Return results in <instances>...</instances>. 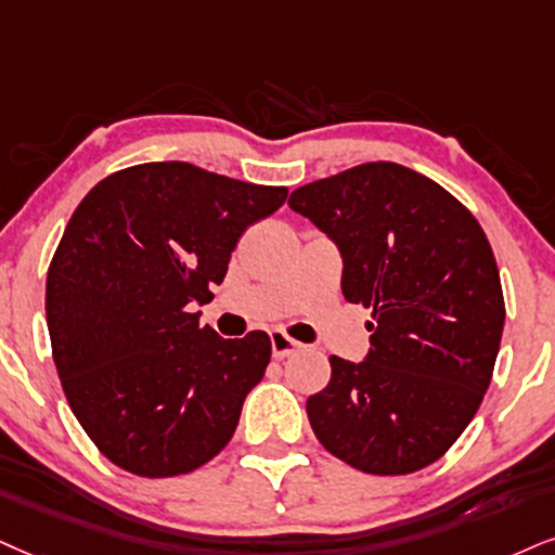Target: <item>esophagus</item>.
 <instances>
[{"label":"esophagus","instance_id":"obj_1","mask_svg":"<svg viewBox=\"0 0 555 555\" xmlns=\"http://www.w3.org/2000/svg\"><path fill=\"white\" fill-rule=\"evenodd\" d=\"M270 341H272V354H275V358H288V354L300 350V341L288 337V334L280 330L270 334Z\"/></svg>","mask_w":555,"mask_h":555}]
</instances>
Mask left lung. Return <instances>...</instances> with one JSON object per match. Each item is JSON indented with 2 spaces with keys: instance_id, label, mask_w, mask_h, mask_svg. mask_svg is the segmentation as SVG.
Listing matches in <instances>:
<instances>
[{
  "instance_id": "left-lung-1",
  "label": "left lung",
  "mask_w": 555,
  "mask_h": 555,
  "mask_svg": "<svg viewBox=\"0 0 555 555\" xmlns=\"http://www.w3.org/2000/svg\"><path fill=\"white\" fill-rule=\"evenodd\" d=\"M288 205L339 246L341 293L373 309L362 362L332 354L309 396L319 442L375 476L427 468L487 393L504 330L491 244L448 190L393 162H367L293 190Z\"/></svg>"
}]
</instances>
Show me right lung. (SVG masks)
<instances>
[{"label": "right lung", "mask_w": 555, "mask_h": 555, "mask_svg": "<svg viewBox=\"0 0 555 555\" xmlns=\"http://www.w3.org/2000/svg\"><path fill=\"white\" fill-rule=\"evenodd\" d=\"M285 197L152 162L105 177L74 210L48 267V334L68 406L118 468L190 474L234 437L270 337L221 339L190 304L214 298L238 236Z\"/></svg>", "instance_id": "add662e5"}]
</instances>
